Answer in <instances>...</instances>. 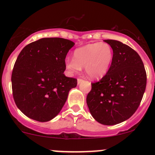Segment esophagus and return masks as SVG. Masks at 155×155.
<instances>
[{
	"instance_id": "1",
	"label": "esophagus",
	"mask_w": 155,
	"mask_h": 155,
	"mask_svg": "<svg viewBox=\"0 0 155 155\" xmlns=\"http://www.w3.org/2000/svg\"><path fill=\"white\" fill-rule=\"evenodd\" d=\"M83 81V79H77V84H79L80 83H81Z\"/></svg>"
}]
</instances>
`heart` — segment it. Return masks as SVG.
I'll list each match as a JSON object with an SVG mask.
<instances>
[{
  "label": "heart",
  "mask_w": 155,
  "mask_h": 155,
  "mask_svg": "<svg viewBox=\"0 0 155 155\" xmlns=\"http://www.w3.org/2000/svg\"><path fill=\"white\" fill-rule=\"evenodd\" d=\"M113 49L106 43H92L75 49L74 59L65 60V68L71 74H76L84 67L86 74L91 79L106 75L113 60Z\"/></svg>",
  "instance_id": "1"
}]
</instances>
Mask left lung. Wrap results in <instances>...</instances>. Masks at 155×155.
Instances as JSON below:
<instances>
[{
  "mask_svg": "<svg viewBox=\"0 0 155 155\" xmlns=\"http://www.w3.org/2000/svg\"><path fill=\"white\" fill-rule=\"evenodd\" d=\"M113 49L107 74L92 83L87 96L90 114L99 123L114 125L128 120L136 112L147 86L141 58L129 46L116 40H104Z\"/></svg>",
  "mask_w": 155,
  "mask_h": 155,
  "instance_id": "1",
  "label": "left lung"
}]
</instances>
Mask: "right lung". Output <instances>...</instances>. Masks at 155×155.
Wrapping results in <instances>:
<instances>
[{
    "label": "right lung",
    "mask_w": 155,
    "mask_h": 155,
    "mask_svg": "<svg viewBox=\"0 0 155 155\" xmlns=\"http://www.w3.org/2000/svg\"><path fill=\"white\" fill-rule=\"evenodd\" d=\"M74 42L44 38L28 44L16 60L12 74L14 100L21 111L38 122L54 118L77 80L66 77L65 57Z\"/></svg>",
    "instance_id": "1"
}]
</instances>
